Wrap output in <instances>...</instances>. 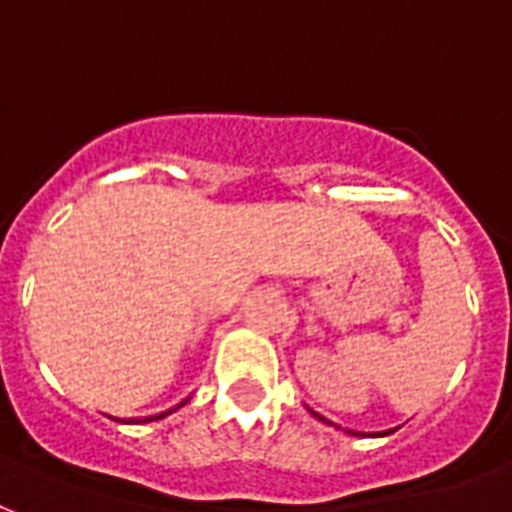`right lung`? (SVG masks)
<instances>
[{"label":"right lung","mask_w":512,"mask_h":512,"mask_svg":"<svg viewBox=\"0 0 512 512\" xmlns=\"http://www.w3.org/2000/svg\"><path fill=\"white\" fill-rule=\"evenodd\" d=\"M175 410H178V407H175ZM169 413H172V410H167V413H159V416H151V418H142V421H159V418L169 416Z\"/></svg>","instance_id":"add662e5"}]
</instances>
